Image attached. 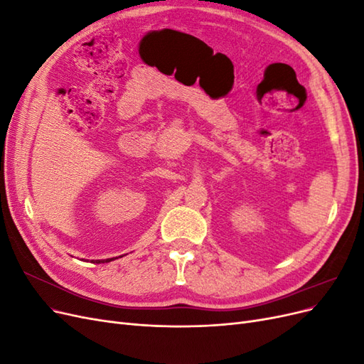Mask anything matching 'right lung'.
<instances>
[{"instance_id": "obj_1", "label": "right lung", "mask_w": 364, "mask_h": 364, "mask_svg": "<svg viewBox=\"0 0 364 364\" xmlns=\"http://www.w3.org/2000/svg\"><path fill=\"white\" fill-rule=\"evenodd\" d=\"M115 258H107V259H92V262H97V264H100V262H111V261H114Z\"/></svg>"}]
</instances>
